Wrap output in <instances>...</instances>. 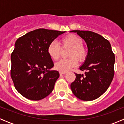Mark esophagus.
<instances>
[{
	"label": "esophagus",
	"instance_id": "1",
	"mask_svg": "<svg viewBox=\"0 0 124 124\" xmlns=\"http://www.w3.org/2000/svg\"><path fill=\"white\" fill-rule=\"evenodd\" d=\"M59 74H60V75L65 74H66V72H61V71H60V72H59Z\"/></svg>",
	"mask_w": 124,
	"mask_h": 124
}]
</instances>
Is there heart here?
Wrapping results in <instances>:
<instances>
[{"label":"heart","instance_id":"obj_1","mask_svg":"<svg viewBox=\"0 0 124 124\" xmlns=\"http://www.w3.org/2000/svg\"><path fill=\"white\" fill-rule=\"evenodd\" d=\"M61 42L63 48H70L68 54L70 58L63 59L57 62L54 66L56 70L61 72H67L77 66L78 60L80 62L85 61L87 52L83 46L82 39L76 35L70 34L63 37ZM47 52L52 59L57 61L61 56V48L57 42L53 41L48 46Z\"/></svg>","mask_w":124,"mask_h":124}]
</instances>
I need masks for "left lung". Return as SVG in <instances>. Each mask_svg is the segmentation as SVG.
<instances>
[{"label": "left lung", "instance_id": "obj_1", "mask_svg": "<svg viewBox=\"0 0 124 124\" xmlns=\"http://www.w3.org/2000/svg\"><path fill=\"white\" fill-rule=\"evenodd\" d=\"M87 44L88 52L80 67L85 76L76 74L71 84L72 93L83 101H92L102 95L108 88L114 76L115 54L110 43L100 35L89 31L74 30Z\"/></svg>", "mask_w": 124, "mask_h": 124}]
</instances>
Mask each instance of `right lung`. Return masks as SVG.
Masks as SVG:
<instances>
[{
  "instance_id": "add662e5",
  "label": "right lung",
  "mask_w": 124,
  "mask_h": 124,
  "mask_svg": "<svg viewBox=\"0 0 124 124\" xmlns=\"http://www.w3.org/2000/svg\"><path fill=\"white\" fill-rule=\"evenodd\" d=\"M65 32L38 29L20 37L11 54V76L17 91L31 100H40L50 94L59 77L47 48Z\"/></svg>"
}]
</instances>
